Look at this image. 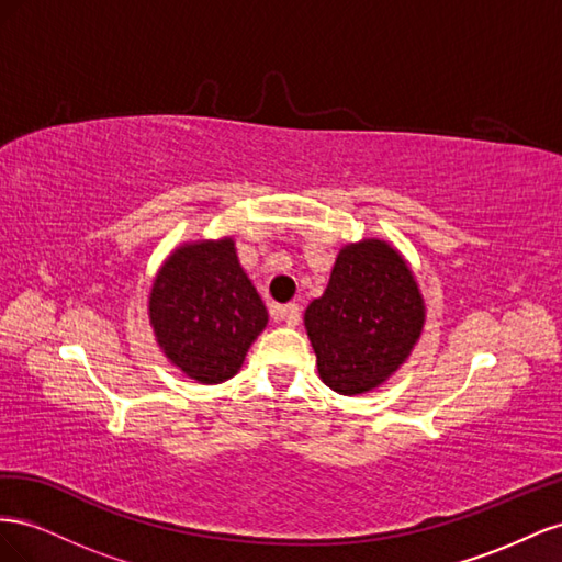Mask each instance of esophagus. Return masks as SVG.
Wrapping results in <instances>:
<instances>
[{
  "label": "esophagus",
  "instance_id": "obj_1",
  "mask_svg": "<svg viewBox=\"0 0 562 562\" xmlns=\"http://www.w3.org/2000/svg\"><path fill=\"white\" fill-rule=\"evenodd\" d=\"M269 314L274 321H285L288 326H297V323H300V307L295 302H291V304H274V302H271Z\"/></svg>",
  "mask_w": 562,
  "mask_h": 562
}]
</instances>
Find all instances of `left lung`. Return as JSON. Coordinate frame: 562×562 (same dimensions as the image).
<instances>
[{
    "mask_svg": "<svg viewBox=\"0 0 562 562\" xmlns=\"http://www.w3.org/2000/svg\"><path fill=\"white\" fill-rule=\"evenodd\" d=\"M424 323L413 271L384 241L339 250L326 293L304 312L318 375L337 394L382 384L407 359Z\"/></svg>",
    "mask_w": 562,
    "mask_h": 562,
    "instance_id": "left-lung-1",
    "label": "left lung"
}]
</instances>
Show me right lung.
Returning a JSON list of instances; mask_svg holds the SVG:
<instances>
[{"instance_id": "obj_1", "label": "right lung", "mask_w": 562, "mask_h": 562, "mask_svg": "<svg viewBox=\"0 0 562 562\" xmlns=\"http://www.w3.org/2000/svg\"><path fill=\"white\" fill-rule=\"evenodd\" d=\"M149 321L164 353L187 378L220 384L239 372L267 310L232 239L178 248L151 285Z\"/></svg>"}]
</instances>
